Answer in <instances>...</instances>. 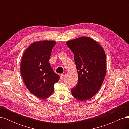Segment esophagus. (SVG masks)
Listing matches in <instances>:
<instances>
[{
    "label": "esophagus",
    "mask_w": 129,
    "mask_h": 129,
    "mask_svg": "<svg viewBox=\"0 0 129 129\" xmlns=\"http://www.w3.org/2000/svg\"><path fill=\"white\" fill-rule=\"evenodd\" d=\"M63 78H64V74H61L60 79L62 80V79H63Z\"/></svg>",
    "instance_id": "obj_1"
}]
</instances>
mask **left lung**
<instances>
[{
  "label": "left lung",
  "instance_id": "left-lung-1",
  "mask_svg": "<svg viewBox=\"0 0 129 129\" xmlns=\"http://www.w3.org/2000/svg\"><path fill=\"white\" fill-rule=\"evenodd\" d=\"M74 54L77 70V84L72 89L73 96L80 101L90 99L99 91L106 73V58L103 48L87 37L66 42Z\"/></svg>",
  "mask_w": 129,
  "mask_h": 129
}]
</instances>
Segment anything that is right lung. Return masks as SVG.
Masks as SVG:
<instances>
[{
    "instance_id": "1",
    "label": "right lung",
    "mask_w": 129,
    "mask_h": 129,
    "mask_svg": "<svg viewBox=\"0 0 129 129\" xmlns=\"http://www.w3.org/2000/svg\"><path fill=\"white\" fill-rule=\"evenodd\" d=\"M54 41L34 42L25 52L21 62L23 80L29 91L38 98L46 99L54 90L60 76L54 72L49 63Z\"/></svg>"
}]
</instances>
